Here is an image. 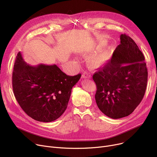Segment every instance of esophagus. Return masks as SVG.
Masks as SVG:
<instances>
[{"mask_svg": "<svg viewBox=\"0 0 157 157\" xmlns=\"http://www.w3.org/2000/svg\"><path fill=\"white\" fill-rule=\"evenodd\" d=\"M83 78H91V75H90V74L88 72H84L82 74V76Z\"/></svg>", "mask_w": 157, "mask_h": 157, "instance_id": "esophagus-1", "label": "esophagus"}]
</instances>
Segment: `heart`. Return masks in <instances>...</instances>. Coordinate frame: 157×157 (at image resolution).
I'll return each instance as SVG.
<instances>
[{"mask_svg": "<svg viewBox=\"0 0 157 157\" xmlns=\"http://www.w3.org/2000/svg\"><path fill=\"white\" fill-rule=\"evenodd\" d=\"M109 59V52L108 51H103L90 57V63L93 67L98 68L105 65L108 62Z\"/></svg>", "mask_w": 157, "mask_h": 157, "instance_id": "heart-1", "label": "heart"}]
</instances>
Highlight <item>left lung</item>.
Segmentation results:
<instances>
[{
	"instance_id": "left-lung-1",
	"label": "left lung",
	"mask_w": 157,
	"mask_h": 157,
	"mask_svg": "<svg viewBox=\"0 0 157 157\" xmlns=\"http://www.w3.org/2000/svg\"><path fill=\"white\" fill-rule=\"evenodd\" d=\"M144 56L134 40L125 34L111 59L93 75L97 86L95 101L107 117L118 119L128 116L143 100L147 69Z\"/></svg>"
}]
</instances>
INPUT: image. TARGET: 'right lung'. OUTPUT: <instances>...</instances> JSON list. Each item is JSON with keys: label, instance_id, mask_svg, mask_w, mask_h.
<instances>
[{"label": "right lung", "instance_id": "right-lung-1", "mask_svg": "<svg viewBox=\"0 0 157 157\" xmlns=\"http://www.w3.org/2000/svg\"><path fill=\"white\" fill-rule=\"evenodd\" d=\"M81 74L70 76L56 65L30 66L20 52L16 57L12 83L21 109L35 120L51 122L67 109L72 87Z\"/></svg>", "mask_w": 157, "mask_h": 157}]
</instances>
